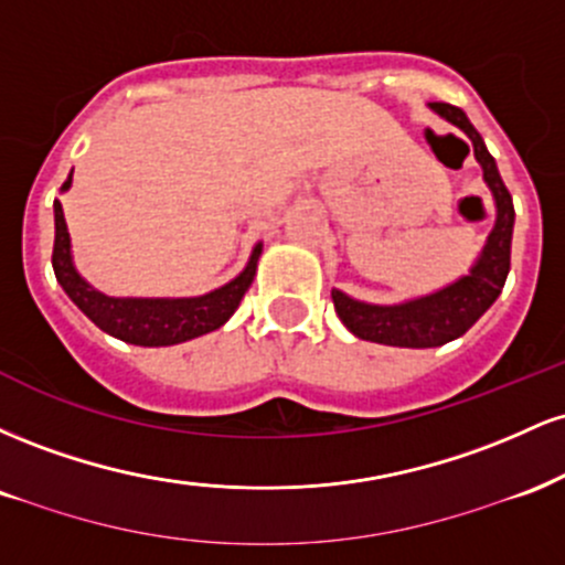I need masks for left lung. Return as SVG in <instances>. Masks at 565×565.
<instances>
[{"instance_id": "1", "label": "left lung", "mask_w": 565, "mask_h": 565, "mask_svg": "<svg viewBox=\"0 0 565 565\" xmlns=\"http://www.w3.org/2000/svg\"><path fill=\"white\" fill-rule=\"evenodd\" d=\"M433 114L446 119L449 125L462 129L472 142V153L483 170V183L494 199V228L486 236V244L476 263L457 281L446 284L430 295L412 297V300L377 305L355 300L345 291L332 289L334 310L340 321L359 340L380 342L393 348H438L462 337L486 310L494 305L510 274V244L512 225H515V210L512 196L499 178L497 161L486 148L478 129L470 125L468 114L449 103H427ZM470 151V148H468Z\"/></svg>"}]
</instances>
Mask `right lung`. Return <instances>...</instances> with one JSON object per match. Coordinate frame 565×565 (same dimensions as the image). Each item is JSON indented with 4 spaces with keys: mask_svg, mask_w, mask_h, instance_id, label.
Instances as JSON below:
<instances>
[{
    "mask_svg": "<svg viewBox=\"0 0 565 565\" xmlns=\"http://www.w3.org/2000/svg\"><path fill=\"white\" fill-rule=\"evenodd\" d=\"M74 174V170H71ZM71 174L63 183L61 193L71 188ZM55 246H53V270L57 284L71 297V302L106 334L116 340L140 348H167L193 340V337L210 334L223 327L236 313L244 291L252 287L257 274V260L263 255V242L255 244L249 260L236 278L223 287L196 297H111L97 291L93 284L84 281L74 265L71 252V233L63 217V204L55 199Z\"/></svg>",
    "mask_w": 565,
    "mask_h": 565,
    "instance_id": "right-lung-1",
    "label": "right lung"
}]
</instances>
